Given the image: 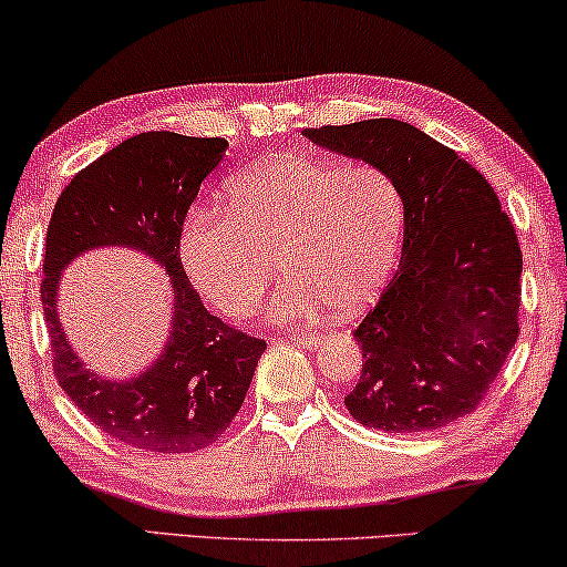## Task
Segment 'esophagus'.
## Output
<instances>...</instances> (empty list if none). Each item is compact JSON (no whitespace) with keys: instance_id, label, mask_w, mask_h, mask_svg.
<instances>
[{"instance_id":"1","label":"esophagus","mask_w":567,"mask_h":567,"mask_svg":"<svg viewBox=\"0 0 567 567\" xmlns=\"http://www.w3.org/2000/svg\"><path fill=\"white\" fill-rule=\"evenodd\" d=\"M292 343H298L300 349H312V343H318V333H298L290 338Z\"/></svg>"}]
</instances>
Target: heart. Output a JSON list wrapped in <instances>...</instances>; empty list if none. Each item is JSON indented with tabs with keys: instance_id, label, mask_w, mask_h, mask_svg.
Here are the masks:
<instances>
[{
	"instance_id": "obj_1",
	"label": "heart",
	"mask_w": 567,
	"mask_h": 567,
	"mask_svg": "<svg viewBox=\"0 0 567 567\" xmlns=\"http://www.w3.org/2000/svg\"><path fill=\"white\" fill-rule=\"evenodd\" d=\"M402 229V190L382 167L282 155L234 177L226 214L193 208L177 234V259L229 318L257 308L280 261L287 280L267 318L292 326L333 306H369L392 272Z\"/></svg>"
}]
</instances>
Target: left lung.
<instances>
[{
	"instance_id": "1",
	"label": "left lung",
	"mask_w": 567,
	"mask_h": 567,
	"mask_svg": "<svg viewBox=\"0 0 567 567\" xmlns=\"http://www.w3.org/2000/svg\"><path fill=\"white\" fill-rule=\"evenodd\" d=\"M382 167L404 198L402 257L353 338L364 369L346 408L384 433L453 425L478 408L519 336L522 251L492 185L400 120L302 132Z\"/></svg>"
}]
</instances>
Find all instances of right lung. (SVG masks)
Instances as JSON below:
<instances>
[{"label":"right lung","mask_w":567,"mask_h":567,"mask_svg":"<svg viewBox=\"0 0 567 567\" xmlns=\"http://www.w3.org/2000/svg\"><path fill=\"white\" fill-rule=\"evenodd\" d=\"M229 142L142 132L94 159L65 185L50 216L40 298L55 377L75 408L116 441L155 453H193L226 433L267 343L210 316L177 259V234L200 183ZM145 254L172 277V326L153 364L114 380L72 349L56 312L60 277L94 248Z\"/></svg>","instance_id":"right-lung-1"}]
</instances>
